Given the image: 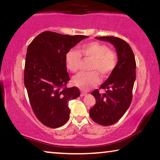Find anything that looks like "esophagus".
Returning a JSON list of instances; mask_svg holds the SVG:
<instances>
[{"mask_svg":"<svg viewBox=\"0 0 160 160\" xmlns=\"http://www.w3.org/2000/svg\"><path fill=\"white\" fill-rule=\"evenodd\" d=\"M87 94V92L85 91H81V93H80V96H84Z\"/></svg>","mask_w":160,"mask_h":160,"instance_id":"obj_1","label":"esophagus"}]
</instances>
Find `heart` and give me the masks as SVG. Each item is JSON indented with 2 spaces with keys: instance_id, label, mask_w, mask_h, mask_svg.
<instances>
[{
  "instance_id": "heart-1",
  "label": "heart",
  "mask_w": 160,
  "mask_h": 160,
  "mask_svg": "<svg viewBox=\"0 0 160 160\" xmlns=\"http://www.w3.org/2000/svg\"><path fill=\"white\" fill-rule=\"evenodd\" d=\"M82 58L91 61L88 69L91 72L81 73L75 76L73 84L82 90L95 86L100 82V77L107 78L113 72L118 62V53L109 49L107 45L98 42H91L82 45L78 51L70 50L65 55V65L72 73L79 71Z\"/></svg>"
}]
</instances>
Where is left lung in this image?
Returning <instances> with one entry per match:
<instances>
[{"mask_svg": "<svg viewBox=\"0 0 160 160\" xmlns=\"http://www.w3.org/2000/svg\"><path fill=\"white\" fill-rule=\"evenodd\" d=\"M96 38L113 44L118 57L115 69L99 88L107 90L106 93H100L98 89L91 92L96 103L90 109V117L98 124L108 126L118 122L131 103L136 64L132 48L124 40L112 36Z\"/></svg>", "mask_w": 160, "mask_h": 160, "instance_id": "8db88e82", "label": "left lung"}]
</instances>
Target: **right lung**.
I'll list each match as a JSON object with an SVG mask.
<instances>
[{
	"mask_svg": "<svg viewBox=\"0 0 160 160\" xmlns=\"http://www.w3.org/2000/svg\"><path fill=\"white\" fill-rule=\"evenodd\" d=\"M85 35H68L45 31L28 46L24 82L36 118L48 128L64 125L69 118V100L78 98L77 87L67 88L69 80L65 55Z\"/></svg>",
	"mask_w": 160,
	"mask_h": 160,
	"instance_id": "add662e5",
	"label": "right lung"
}]
</instances>
